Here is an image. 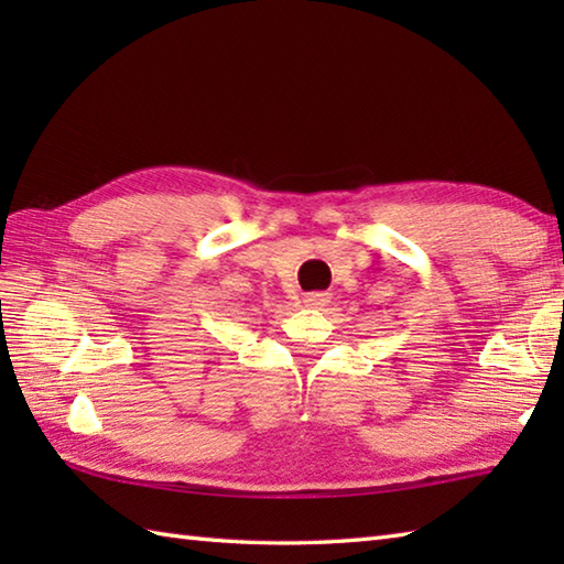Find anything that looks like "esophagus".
I'll return each instance as SVG.
<instances>
[{"label":"esophagus","mask_w":564,"mask_h":564,"mask_svg":"<svg viewBox=\"0 0 564 564\" xmlns=\"http://www.w3.org/2000/svg\"><path fill=\"white\" fill-rule=\"evenodd\" d=\"M303 303L307 305V307H325L327 303H329V293H307L305 297H303Z\"/></svg>","instance_id":"obj_1"}]
</instances>
